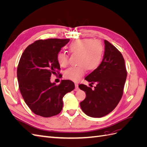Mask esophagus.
Listing matches in <instances>:
<instances>
[{"mask_svg": "<svg viewBox=\"0 0 147 147\" xmlns=\"http://www.w3.org/2000/svg\"><path fill=\"white\" fill-rule=\"evenodd\" d=\"M75 88L74 90H75V91H77L79 90L78 83H75Z\"/></svg>", "mask_w": 147, "mask_h": 147, "instance_id": "1", "label": "esophagus"}]
</instances>
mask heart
Here are the masks:
<instances>
[{"label": "heart", "mask_w": 147, "mask_h": 147, "mask_svg": "<svg viewBox=\"0 0 147 147\" xmlns=\"http://www.w3.org/2000/svg\"><path fill=\"white\" fill-rule=\"evenodd\" d=\"M72 54H78L77 66L71 67L64 72V77L74 82H78L86 73L87 69L94 70L99 67L102 57L104 48L101 43L91 38L77 39L68 46ZM59 65L65 67L69 64V55L65 52H59L57 55Z\"/></svg>", "instance_id": "obj_1"}]
</instances>
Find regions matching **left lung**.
I'll return each mask as SVG.
<instances>
[{"instance_id":"left-lung-1","label":"left lung","mask_w":147,"mask_h":147,"mask_svg":"<svg viewBox=\"0 0 147 147\" xmlns=\"http://www.w3.org/2000/svg\"><path fill=\"white\" fill-rule=\"evenodd\" d=\"M104 43L102 63L84 78L91 84L96 82V86L92 90L85 84L78 86L86 93V98L80 103L81 109L88 116L93 118L104 117L116 107L122 97L127 77L121 52L106 40Z\"/></svg>"}]
</instances>
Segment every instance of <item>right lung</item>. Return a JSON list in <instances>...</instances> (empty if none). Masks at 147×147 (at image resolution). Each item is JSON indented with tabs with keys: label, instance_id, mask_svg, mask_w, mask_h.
<instances>
[{
	"label": "right lung",
	"instance_id": "add662e5",
	"mask_svg": "<svg viewBox=\"0 0 147 147\" xmlns=\"http://www.w3.org/2000/svg\"><path fill=\"white\" fill-rule=\"evenodd\" d=\"M70 39L38 40L25 49L17 68L21 94L32 112L43 117L59 114L63 107V98L74 90L69 80L58 85L51 83L52 74H59L57 55Z\"/></svg>",
	"mask_w": 147,
	"mask_h": 147
}]
</instances>
